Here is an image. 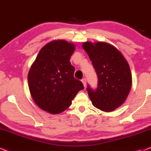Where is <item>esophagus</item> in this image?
Listing matches in <instances>:
<instances>
[{
  "label": "esophagus",
  "mask_w": 151,
  "mask_h": 151,
  "mask_svg": "<svg viewBox=\"0 0 151 151\" xmlns=\"http://www.w3.org/2000/svg\"><path fill=\"white\" fill-rule=\"evenodd\" d=\"M82 83H83V85H84V87H86V80L85 79V78H83V79L82 80Z\"/></svg>",
  "instance_id": "obj_1"
}]
</instances>
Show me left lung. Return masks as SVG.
Instances as JSON below:
<instances>
[{
	"instance_id": "left-lung-1",
	"label": "left lung",
	"mask_w": 151,
	"mask_h": 151,
	"mask_svg": "<svg viewBox=\"0 0 151 151\" xmlns=\"http://www.w3.org/2000/svg\"><path fill=\"white\" fill-rule=\"evenodd\" d=\"M82 47L92 61L98 75V87L86 88L97 109L111 112L120 106L129 96L132 76L127 61L118 49L104 42H86Z\"/></svg>"
}]
</instances>
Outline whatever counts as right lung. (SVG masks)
Returning a JSON list of instances; mask_svg holds the SVG:
<instances>
[{
    "label": "right lung",
    "mask_w": 151,
    "mask_h": 151,
    "mask_svg": "<svg viewBox=\"0 0 151 151\" xmlns=\"http://www.w3.org/2000/svg\"><path fill=\"white\" fill-rule=\"evenodd\" d=\"M75 45L63 40L45 45L38 53L28 73L29 88L34 102L41 109L58 114L71 104L76 94L84 88L76 79L70 58Z\"/></svg>",
    "instance_id": "add662e5"
}]
</instances>
